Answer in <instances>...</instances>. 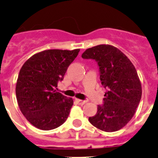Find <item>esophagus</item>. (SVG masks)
Returning <instances> with one entry per match:
<instances>
[{"label": "esophagus", "instance_id": "obj_1", "mask_svg": "<svg viewBox=\"0 0 158 158\" xmlns=\"http://www.w3.org/2000/svg\"><path fill=\"white\" fill-rule=\"evenodd\" d=\"M76 102H77V103L79 104V105H80V106H82V105H84V104L86 102V101L81 100V99H76Z\"/></svg>", "mask_w": 158, "mask_h": 158}]
</instances>
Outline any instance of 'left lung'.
<instances>
[{
    "instance_id": "8db88e82",
    "label": "left lung",
    "mask_w": 158,
    "mask_h": 158,
    "mask_svg": "<svg viewBox=\"0 0 158 158\" xmlns=\"http://www.w3.org/2000/svg\"><path fill=\"white\" fill-rule=\"evenodd\" d=\"M82 57L98 61L102 84L108 89L104 105L98 106L89 121L104 131L120 130L134 116L141 100L142 84L134 64L120 49L105 44L89 48Z\"/></svg>"
}]
</instances>
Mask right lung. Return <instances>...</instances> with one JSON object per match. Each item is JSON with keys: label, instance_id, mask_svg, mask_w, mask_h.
Here are the masks:
<instances>
[{"label": "right lung", "instance_id": "right-lung-1", "mask_svg": "<svg viewBox=\"0 0 158 158\" xmlns=\"http://www.w3.org/2000/svg\"><path fill=\"white\" fill-rule=\"evenodd\" d=\"M80 49H48L31 56L21 68L15 94L21 113L41 130L55 129L68 119L73 99L55 89Z\"/></svg>", "mask_w": 158, "mask_h": 158}]
</instances>
